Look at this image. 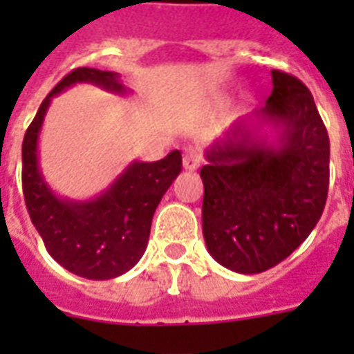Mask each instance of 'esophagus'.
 I'll use <instances>...</instances> for the list:
<instances>
[{"label":"esophagus","instance_id":"esophagus-1","mask_svg":"<svg viewBox=\"0 0 354 354\" xmlns=\"http://www.w3.org/2000/svg\"><path fill=\"white\" fill-rule=\"evenodd\" d=\"M200 163H202V152L194 147H189L183 154V169L194 171V169H198Z\"/></svg>","mask_w":354,"mask_h":354}]
</instances>
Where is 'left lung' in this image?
I'll list each match as a JSON object with an SVG mask.
<instances>
[{
  "mask_svg": "<svg viewBox=\"0 0 354 354\" xmlns=\"http://www.w3.org/2000/svg\"><path fill=\"white\" fill-rule=\"evenodd\" d=\"M272 93L255 112L277 130L275 143L239 121L207 152L202 230L216 263L259 274L286 259L324 213L329 191V133L313 93L274 69Z\"/></svg>",
  "mask_w": 354,
  "mask_h": 354,
  "instance_id": "left-lung-1",
  "label": "left lung"
}]
</instances>
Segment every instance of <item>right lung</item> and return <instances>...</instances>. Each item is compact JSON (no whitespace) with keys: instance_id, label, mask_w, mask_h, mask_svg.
<instances>
[{"instance_id":"add662e5","label":"right lung","mask_w":354,"mask_h":354,"mask_svg":"<svg viewBox=\"0 0 354 354\" xmlns=\"http://www.w3.org/2000/svg\"><path fill=\"white\" fill-rule=\"evenodd\" d=\"M77 82L124 93L113 71L77 68L58 82L38 108L21 145V185L25 205L47 252L71 274L86 279H113L138 263L147 250L154 211L182 172V154L163 160L133 161L110 187L93 200L58 198L38 167V136L51 99Z\"/></svg>"}]
</instances>
